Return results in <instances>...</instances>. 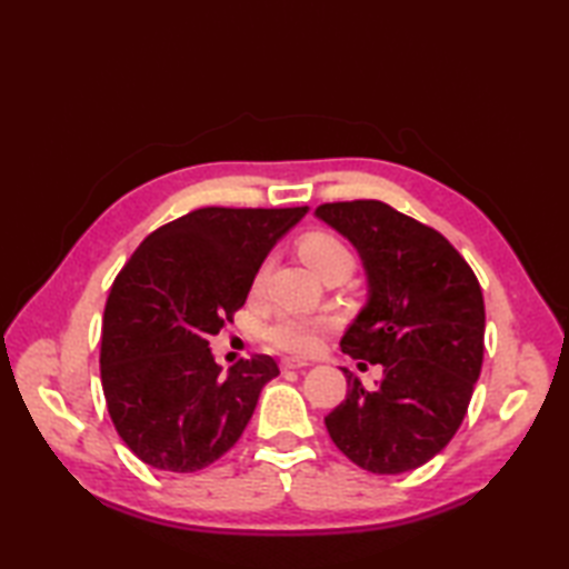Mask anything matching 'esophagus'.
<instances>
[{"label": "esophagus", "mask_w": 569, "mask_h": 569, "mask_svg": "<svg viewBox=\"0 0 569 569\" xmlns=\"http://www.w3.org/2000/svg\"><path fill=\"white\" fill-rule=\"evenodd\" d=\"M306 367H308V361H303V359H293V357H286V359H281V369H283V371L306 369Z\"/></svg>", "instance_id": "obj_1"}]
</instances>
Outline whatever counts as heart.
Masks as SVG:
<instances>
[{"mask_svg":"<svg viewBox=\"0 0 569 569\" xmlns=\"http://www.w3.org/2000/svg\"><path fill=\"white\" fill-rule=\"evenodd\" d=\"M298 251L320 278H347L355 271L357 263L355 251L349 249L347 241L332 232H322V229L300 237ZM266 273H269V261H263L257 269V276H253V291H259L263 286ZM325 330H328V322L325 320L298 316V312H281V316H276L271 322L263 325L261 340L273 349H281V352L306 357L320 347V337Z\"/></svg>","mask_w":569,"mask_h":569,"instance_id":"heart-1","label":"heart"}]
</instances>
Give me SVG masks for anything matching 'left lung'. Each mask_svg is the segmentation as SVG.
Masks as SVG:
<instances>
[{"label":"left lung","mask_w":569,"mask_h":569,"mask_svg":"<svg viewBox=\"0 0 569 569\" xmlns=\"http://www.w3.org/2000/svg\"><path fill=\"white\" fill-rule=\"evenodd\" d=\"M316 214L352 241L369 278L342 352L383 369L371 391L345 369L347 396L325 426L357 467L401 475L462 426L485 359V296L438 229L381 200L325 202Z\"/></svg>","instance_id":"1"}]
</instances>
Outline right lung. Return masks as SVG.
<instances>
[{"label":"right lung","mask_w":569,"mask_h":569,"mask_svg":"<svg viewBox=\"0 0 569 569\" xmlns=\"http://www.w3.org/2000/svg\"><path fill=\"white\" fill-rule=\"evenodd\" d=\"M308 208H200L156 229L117 273L102 318L100 377L114 430L141 462L190 475L241 438L269 355L222 373L210 337L244 306L276 239Z\"/></svg>","instance_id":"add662e5"}]
</instances>
